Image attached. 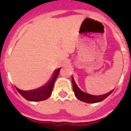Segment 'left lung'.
I'll use <instances>...</instances> for the list:
<instances>
[{
	"mask_svg": "<svg viewBox=\"0 0 131 131\" xmlns=\"http://www.w3.org/2000/svg\"><path fill=\"white\" fill-rule=\"evenodd\" d=\"M72 84H73V89L74 93H75V96L78 98L79 100H81L84 102L89 103V104H93V103H97L102 102L104 100L105 98H107L111 93L112 91L106 93L105 94L100 96H94L90 94L86 93V92L82 91L77 86V84L75 82L73 77H72Z\"/></svg>",
	"mask_w": 131,
	"mask_h": 131,
	"instance_id": "8db88e82",
	"label": "left lung"
}]
</instances>
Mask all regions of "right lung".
Instances as JSON below:
<instances>
[{
	"instance_id": "1",
	"label": "right lung",
	"mask_w": 131,
	"mask_h": 131,
	"mask_svg": "<svg viewBox=\"0 0 131 131\" xmlns=\"http://www.w3.org/2000/svg\"><path fill=\"white\" fill-rule=\"evenodd\" d=\"M60 70V68L56 69V71L54 72L51 79L47 83V84L41 87L34 89V90H30V91H21L20 89L16 87V89L21 95L29 101L39 102L47 100V98H49L50 96L51 95L54 82L58 76Z\"/></svg>"
}]
</instances>
